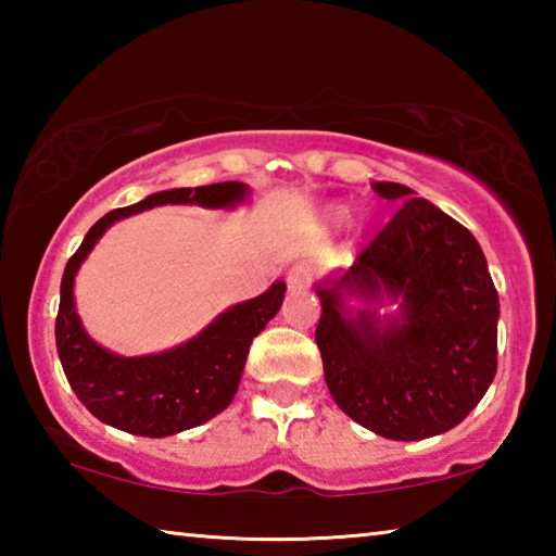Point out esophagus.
I'll return each mask as SVG.
<instances>
[{"mask_svg": "<svg viewBox=\"0 0 556 556\" xmlns=\"http://www.w3.org/2000/svg\"><path fill=\"white\" fill-rule=\"evenodd\" d=\"M312 279H314V267L306 265V262H299V265H294L287 271V285L294 291L306 289L312 285Z\"/></svg>", "mask_w": 556, "mask_h": 556, "instance_id": "1", "label": "esophagus"}]
</instances>
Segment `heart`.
<instances>
[{"mask_svg":"<svg viewBox=\"0 0 556 556\" xmlns=\"http://www.w3.org/2000/svg\"><path fill=\"white\" fill-rule=\"evenodd\" d=\"M333 218L336 220H345L348 218V208H343V205H338V208H333Z\"/></svg>","mask_w":556,"mask_h":556,"instance_id":"heart-1","label":"heart"}]
</instances>
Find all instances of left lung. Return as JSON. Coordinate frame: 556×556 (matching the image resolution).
<instances>
[{"label": "left lung", "mask_w": 556, "mask_h": 556, "mask_svg": "<svg viewBox=\"0 0 556 556\" xmlns=\"http://www.w3.org/2000/svg\"><path fill=\"white\" fill-rule=\"evenodd\" d=\"M372 191L402 201L353 267L316 287V345L326 384L348 417L394 441L454 429L483 400L497 370V291L481 244L402 184ZM403 299L400 319L344 314L342 289Z\"/></svg>", "instance_id": "obj_1"}]
</instances>
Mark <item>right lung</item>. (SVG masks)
Returning <instances> with one entry per match:
<instances>
[{"label":"right lung","mask_w":556,"mask_h":556,"mask_svg":"<svg viewBox=\"0 0 556 556\" xmlns=\"http://www.w3.org/2000/svg\"><path fill=\"white\" fill-rule=\"evenodd\" d=\"M240 181L159 191L127 208L110 211L92 225L65 265L55 316V348L73 392L92 417L127 434L162 439L213 419L232 402L248 361L250 343L285 301L287 285L277 281L265 294L228 308L191 341L174 351L122 357L100 348L83 331L73 304V279L80 262L112 223L166 203H199L225 208L244 199Z\"/></svg>","instance_id":"obj_1"}]
</instances>
